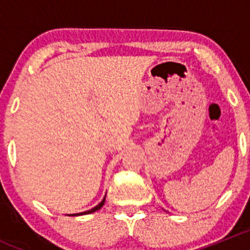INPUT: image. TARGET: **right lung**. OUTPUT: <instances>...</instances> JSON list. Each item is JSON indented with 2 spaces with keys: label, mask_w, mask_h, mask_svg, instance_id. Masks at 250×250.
<instances>
[{
  "label": "right lung",
  "mask_w": 250,
  "mask_h": 250,
  "mask_svg": "<svg viewBox=\"0 0 250 250\" xmlns=\"http://www.w3.org/2000/svg\"><path fill=\"white\" fill-rule=\"evenodd\" d=\"M105 198H106V195H105V197L103 198V201L102 202H100L99 204H98V206H95L94 208H92V209H89V210H85V211H82V213H77V214H70V215H74V216H77V215H85V214H90V213H94V211H97V210H99L100 208H102L103 206H104V203H105Z\"/></svg>",
  "instance_id": "add662e5"
}]
</instances>
